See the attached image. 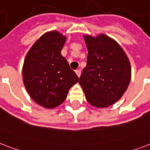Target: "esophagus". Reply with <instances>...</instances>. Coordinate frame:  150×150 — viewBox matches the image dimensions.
<instances>
[{"instance_id": "34e87169", "label": "esophagus", "mask_w": 150, "mask_h": 150, "mask_svg": "<svg viewBox=\"0 0 150 150\" xmlns=\"http://www.w3.org/2000/svg\"><path fill=\"white\" fill-rule=\"evenodd\" d=\"M75 73L77 74L78 77H80V75H81V70H80V69H77V70H75Z\"/></svg>"}]
</instances>
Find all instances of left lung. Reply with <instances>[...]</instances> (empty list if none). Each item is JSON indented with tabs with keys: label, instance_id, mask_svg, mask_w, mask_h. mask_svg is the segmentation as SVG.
<instances>
[{
	"label": "left lung",
	"instance_id": "left-lung-1",
	"mask_svg": "<svg viewBox=\"0 0 150 150\" xmlns=\"http://www.w3.org/2000/svg\"><path fill=\"white\" fill-rule=\"evenodd\" d=\"M88 54L79 84L95 107L114 104L127 89L131 79L129 61L116 41L106 35L85 36Z\"/></svg>",
	"mask_w": 150,
	"mask_h": 150
}]
</instances>
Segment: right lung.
<instances>
[{
	"instance_id": "obj_1",
	"label": "right lung",
	"mask_w": 150,
	"mask_h": 150,
	"mask_svg": "<svg viewBox=\"0 0 150 150\" xmlns=\"http://www.w3.org/2000/svg\"><path fill=\"white\" fill-rule=\"evenodd\" d=\"M65 37L53 31L42 35L27 54L23 81L28 94L38 104L54 108L65 100L69 88L79 77L61 54Z\"/></svg>"
}]
</instances>
